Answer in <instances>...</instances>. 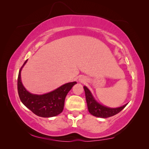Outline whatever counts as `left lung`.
Instances as JSON below:
<instances>
[{
	"label": "left lung",
	"mask_w": 149,
	"mask_h": 149,
	"mask_svg": "<svg viewBox=\"0 0 149 149\" xmlns=\"http://www.w3.org/2000/svg\"><path fill=\"white\" fill-rule=\"evenodd\" d=\"M84 89L88 111L90 114H91L94 116L97 117V118H106L113 116L118 114L127 104H126L124 106L118 108L107 107L97 102L93 97L91 92L86 87L84 86Z\"/></svg>",
	"instance_id": "8db88e82"
}]
</instances>
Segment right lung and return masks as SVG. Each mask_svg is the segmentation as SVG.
Here are the masks:
<instances>
[{
	"mask_svg": "<svg viewBox=\"0 0 149 149\" xmlns=\"http://www.w3.org/2000/svg\"><path fill=\"white\" fill-rule=\"evenodd\" d=\"M26 61L21 67L17 80L18 93L22 102L35 114L42 118H50L60 114L63 110L67 94L76 82L66 83L55 91L43 95L31 94L24 87L20 78L22 68Z\"/></svg>",
	"mask_w": 149,
	"mask_h": 149,
	"instance_id": "1",
	"label": "right lung"
}]
</instances>
